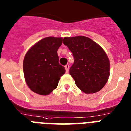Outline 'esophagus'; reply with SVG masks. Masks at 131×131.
<instances>
[{"instance_id": "esophagus-1", "label": "esophagus", "mask_w": 131, "mask_h": 131, "mask_svg": "<svg viewBox=\"0 0 131 131\" xmlns=\"http://www.w3.org/2000/svg\"><path fill=\"white\" fill-rule=\"evenodd\" d=\"M65 69H66V72H68V70H69V65H68V64H67V65L65 66Z\"/></svg>"}]
</instances>
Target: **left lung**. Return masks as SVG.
<instances>
[{
    "instance_id": "obj_1",
    "label": "left lung",
    "mask_w": 131,
    "mask_h": 131,
    "mask_svg": "<svg viewBox=\"0 0 131 131\" xmlns=\"http://www.w3.org/2000/svg\"><path fill=\"white\" fill-rule=\"evenodd\" d=\"M63 43L74 57L69 73L76 86L87 94L99 91L110 76V61L104 50L84 36L64 37Z\"/></svg>"
}]
</instances>
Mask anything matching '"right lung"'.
<instances>
[{
	"instance_id": "right-lung-1",
	"label": "right lung",
	"mask_w": 131,
	"mask_h": 131,
	"mask_svg": "<svg viewBox=\"0 0 131 131\" xmlns=\"http://www.w3.org/2000/svg\"><path fill=\"white\" fill-rule=\"evenodd\" d=\"M63 38L49 36L36 42L25 54L23 67L28 87L35 93L48 95L58 85L61 76L65 73L59 63L57 50Z\"/></svg>"
}]
</instances>
